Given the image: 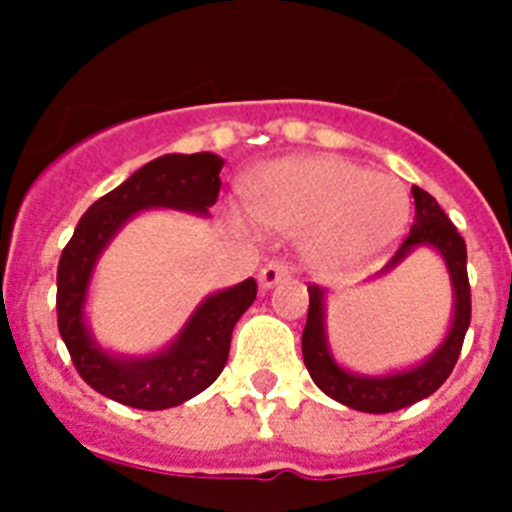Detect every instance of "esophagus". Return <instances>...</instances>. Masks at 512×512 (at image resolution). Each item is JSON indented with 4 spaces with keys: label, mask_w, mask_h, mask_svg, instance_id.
Here are the masks:
<instances>
[{
    "label": "esophagus",
    "mask_w": 512,
    "mask_h": 512,
    "mask_svg": "<svg viewBox=\"0 0 512 512\" xmlns=\"http://www.w3.org/2000/svg\"><path fill=\"white\" fill-rule=\"evenodd\" d=\"M287 277H292V266H289L287 261H269V264L261 266L259 284H261V289H269Z\"/></svg>",
    "instance_id": "obj_1"
}]
</instances>
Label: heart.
<instances>
[{
  "label": "heart",
  "mask_w": 512,
  "mask_h": 512,
  "mask_svg": "<svg viewBox=\"0 0 512 512\" xmlns=\"http://www.w3.org/2000/svg\"><path fill=\"white\" fill-rule=\"evenodd\" d=\"M251 215L266 228L302 233L312 264L341 269L382 256L408 223L410 202L395 176L369 174L338 156L287 158L251 182Z\"/></svg>",
  "instance_id": "heart-1"
}]
</instances>
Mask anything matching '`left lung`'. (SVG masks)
<instances>
[{"label": "left lung", "instance_id": "obj_1", "mask_svg": "<svg viewBox=\"0 0 512 512\" xmlns=\"http://www.w3.org/2000/svg\"><path fill=\"white\" fill-rule=\"evenodd\" d=\"M415 197V223L410 225V233L395 251L387 269L400 264L413 248L433 246L443 256L449 266L451 284H454V323H451L449 336L441 343L436 354L410 372L390 374V377H356L346 372L333 361L328 351L323 328V297L325 292L318 284H310V307H307V323L302 330V359H305L307 372L312 382L333 400L343 402L348 408L361 410V413H395L400 408H408L413 402L425 400L428 395L441 387L449 374L454 372L456 359L464 346L469 320H472V289L467 277V243L459 235L456 225L451 223L446 212L438 207L431 194L425 189L413 187Z\"/></svg>", "mask_w": 512, "mask_h": 512}]
</instances>
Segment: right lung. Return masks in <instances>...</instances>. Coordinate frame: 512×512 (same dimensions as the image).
<instances>
[{
    "mask_svg": "<svg viewBox=\"0 0 512 512\" xmlns=\"http://www.w3.org/2000/svg\"><path fill=\"white\" fill-rule=\"evenodd\" d=\"M223 164L215 153H169L156 158L99 197L63 248L56 277L58 333L69 348L76 372L99 395L128 408L164 410L200 395L223 372L235 323L256 300L253 279L207 297L179 338L148 359H115L104 354L84 325L89 277L99 253L120 225L146 207H174L207 215L220 194Z\"/></svg>",
    "mask_w": 512,
    "mask_h": 512,
    "instance_id": "add662e5",
    "label": "right lung"
}]
</instances>
